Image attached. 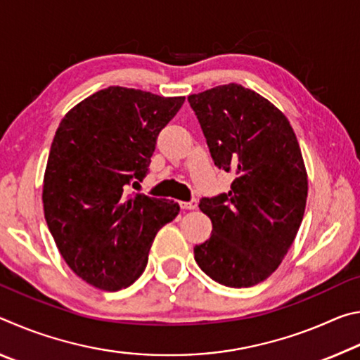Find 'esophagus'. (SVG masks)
I'll return each instance as SVG.
<instances>
[{"mask_svg":"<svg viewBox=\"0 0 360 360\" xmlns=\"http://www.w3.org/2000/svg\"><path fill=\"white\" fill-rule=\"evenodd\" d=\"M179 205H181L182 210H195V208H197L198 202H197V200H191V202H181Z\"/></svg>","mask_w":360,"mask_h":360,"instance_id":"obj_1","label":"esophagus"}]
</instances>
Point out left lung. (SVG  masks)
<instances>
[{
  "mask_svg": "<svg viewBox=\"0 0 360 360\" xmlns=\"http://www.w3.org/2000/svg\"><path fill=\"white\" fill-rule=\"evenodd\" d=\"M214 165L233 173L231 191L200 200L210 240L195 262L216 283L251 288L271 275L294 243L308 179L289 120L264 96L238 84L188 95Z\"/></svg>",
  "mask_w": 360,
  "mask_h": 360,
  "instance_id": "left-lung-1",
  "label": "left lung"
}]
</instances>
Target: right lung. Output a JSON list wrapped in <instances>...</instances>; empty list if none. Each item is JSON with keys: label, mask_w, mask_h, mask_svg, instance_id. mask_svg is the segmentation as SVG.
Returning a JSON list of instances; mask_svg holds the SVG:
<instances>
[{"label": "right lung", "mask_w": 360, "mask_h": 360, "mask_svg": "<svg viewBox=\"0 0 360 360\" xmlns=\"http://www.w3.org/2000/svg\"><path fill=\"white\" fill-rule=\"evenodd\" d=\"M184 100L108 87L60 122L42 186L44 217L66 264L94 288L135 283L157 231L178 216V203L127 192L148 174L158 133Z\"/></svg>", "instance_id": "right-lung-1"}]
</instances>
